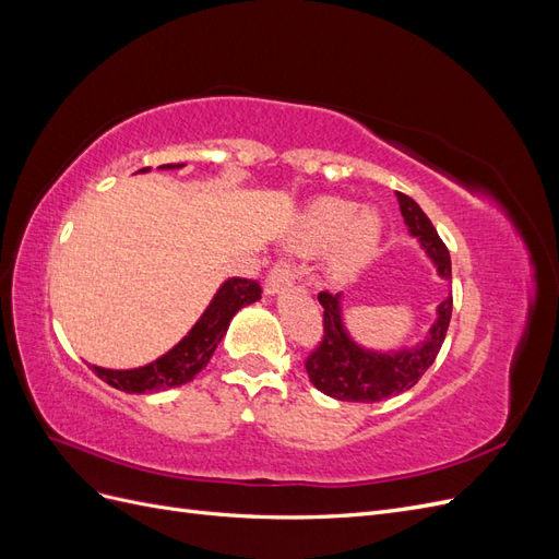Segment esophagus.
Here are the masks:
<instances>
[{"label": "esophagus", "mask_w": 559, "mask_h": 559, "mask_svg": "<svg viewBox=\"0 0 559 559\" xmlns=\"http://www.w3.org/2000/svg\"><path fill=\"white\" fill-rule=\"evenodd\" d=\"M294 280H296L294 265L286 263V261H280V263L273 265V270H270L267 277H265V294L275 296L282 289H286V286H292Z\"/></svg>", "instance_id": "obj_1"}]
</instances>
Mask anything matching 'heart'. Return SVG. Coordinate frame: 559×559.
Listing matches in <instances>:
<instances>
[{
    "mask_svg": "<svg viewBox=\"0 0 559 559\" xmlns=\"http://www.w3.org/2000/svg\"><path fill=\"white\" fill-rule=\"evenodd\" d=\"M384 235V224L376 210H361L352 200L319 198L300 216L294 245L300 251L331 249L326 275L343 286L373 263Z\"/></svg>",
    "mask_w": 559,
    "mask_h": 559,
    "instance_id": "obj_1",
    "label": "heart"
}]
</instances>
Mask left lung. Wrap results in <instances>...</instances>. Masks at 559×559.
<instances>
[{
  "label": "left lung",
  "mask_w": 559,
  "mask_h": 559,
  "mask_svg": "<svg viewBox=\"0 0 559 559\" xmlns=\"http://www.w3.org/2000/svg\"><path fill=\"white\" fill-rule=\"evenodd\" d=\"M396 198L411 235L419 240L441 280L450 282V251L438 238L429 216L421 212L413 198L403 193H396ZM319 302L324 308V335H321V343L308 357L306 370L310 382L321 394L354 403H376L415 386L436 361L438 352H441L452 317V296H448L436 308V321L425 341H419L413 347L378 352L361 347L345 329L343 294L333 296L329 292H321Z\"/></svg>",
  "instance_id": "8db88e82"
}]
</instances>
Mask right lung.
Listing matches in <instances>:
<instances>
[{"label":"right lung","instance_id":"right-lung-1","mask_svg":"<svg viewBox=\"0 0 559 559\" xmlns=\"http://www.w3.org/2000/svg\"><path fill=\"white\" fill-rule=\"evenodd\" d=\"M179 167H183V163L160 165V170H179ZM148 170L151 167H144L140 173H148ZM259 298H261L259 282L245 280V277H230L218 286V292L214 294L207 310L200 314L193 329L156 361L140 368H128V370H114L103 366H91V368L95 370L99 380L121 389L126 394L163 392V389L181 386L186 382H191L200 370L207 366L216 345L222 343V337L226 335L235 312L242 310L245 306H251V302H257Z\"/></svg>","mask_w":559,"mask_h":559}]
</instances>
